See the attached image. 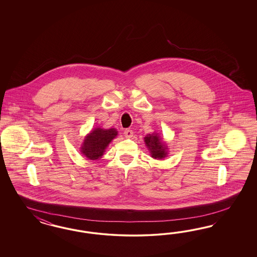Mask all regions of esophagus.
Returning a JSON list of instances; mask_svg holds the SVG:
<instances>
[{
    "mask_svg": "<svg viewBox=\"0 0 257 257\" xmlns=\"http://www.w3.org/2000/svg\"><path fill=\"white\" fill-rule=\"evenodd\" d=\"M133 135H134V133H133L131 129H126V130H124V136L126 138L130 139V138H132Z\"/></svg>",
    "mask_w": 257,
    "mask_h": 257,
    "instance_id": "esophagus-1",
    "label": "esophagus"
}]
</instances>
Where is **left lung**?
Instances as JSON below:
<instances>
[{"mask_svg":"<svg viewBox=\"0 0 257 257\" xmlns=\"http://www.w3.org/2000/svg\"><path fill=\"white\" fill-rule=\"evenodd\" d=\"M144 141L153 158L162 159L168 155V147L164 143L163 140L160 139L157 133L149 134L144 138Z\"/></svg>","mask_w":257,"mask_h":257,"instance_id":"8db88e82","label":"left lung"}]
</instances>
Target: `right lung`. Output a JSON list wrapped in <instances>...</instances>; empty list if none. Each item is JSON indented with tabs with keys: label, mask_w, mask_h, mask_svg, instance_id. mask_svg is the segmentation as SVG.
<instances>
[{
	"label": "right lung",
	"mask_w": 257,
	"mask_h": 257,
	"mask_svg": "<svg viewBox=\"0 0 257 257\" xmlns=\"http://www.w3.org/2000/svg\"><path fill=\"white\" fill-rule=\"evenodd\" d=\"M117 135V131L115 128H95L85 138L81 153L90 160H97L103 156L104 150Z\"/></svg>",
	"instance_id": "right-lung-1"
}]
</instances>
